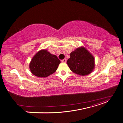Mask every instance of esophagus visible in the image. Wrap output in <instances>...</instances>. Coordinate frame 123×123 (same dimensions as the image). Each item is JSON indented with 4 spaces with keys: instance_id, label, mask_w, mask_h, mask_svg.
<instances>
[{
    "instance_id": "obj_1",
    "label": "esophagus",
    "mask_w": 123,
    "mask_h": 123,
    "mask_svg": "<svg viewBox=\"0 0 123 123\" xmlns=\"http://www.w3.org/2000/svg\"><path fill=\"white\" fill-rule=\"evenodd\" d=\"M62 62H64V63H66L67 62V59L66 58L62 59Z\"/></svg>"
}]
</instances>
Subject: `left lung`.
Segmentation results:
<instances>
[{
	"label": "left lung",
	"instance_id": "1",
	"mask_svg": "<svg viewBox=\"0 0 123 123\" xmlns=\"http://www.w3.org/2000/svg\"><path fill=\"white\" fill-rule=\"evenodd\" d=\"M67 64L72 71L80 76L90 74L95 68V59L92 54L81 46L70 54Z\"/></svg>",
	"mask_w": 123,
	"mask_h": 123
}]
</instances>
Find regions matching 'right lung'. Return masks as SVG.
<instances>
[{
    "label": "right lung",
    "instance_id": "right-lung-1",
    "mask_svg": "<svg viewBox=\"0 0 123 123\" xmlns=\"http://www.w3.org/2000/svg\"><path fill=\"white\" fill-rule=\"evenodd\" d=\"M60 63L57 56L51 54L46 49H43L38 51L33 57L29 68L35 76L46 77L56 71Z\"/></svg>",
    "mask_w": 123,
    "mask_h": 123
}]
</instances>
